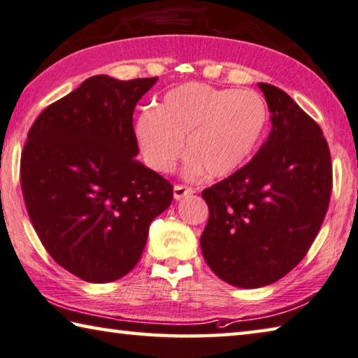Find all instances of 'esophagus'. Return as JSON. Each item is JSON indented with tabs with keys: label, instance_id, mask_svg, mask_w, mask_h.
<instances>
[{
	"label": "esophagus",
	"instance_id": "obj_1",
	"mask_svg": "<svg viewBox=\"0 0 358 358\" xmlns=\"http://www.w3.org/2000/svg\"><path fill=\"white\" fill-rule=\"evenodd\" d=\"M195 192L192 189V187H187V185H174V199H182L185 196L192 195V193Z\"/></svg>",
	"mask_w": 358,
	"mask_h": 358
}]
</instances>
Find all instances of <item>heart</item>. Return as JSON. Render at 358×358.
<instances>
[{
    "label": "heart",
    "mask_w": 358,
    "mask_h": 358,
    "mask_svg": "<svg viewBox=\"0 0 358 358\" xmlns=\"http://www.w3.org/2000/svg\"><path fill=\"white\" fill-rule=\"evenodd\" d=\"M267 105L258 92L184 83L163 96L157 110H144L135 134L148 165L168 173L187 150V174H233L258 148L267 124Z\"/></svg>",
    "instance_id": "b5f03b06"
}]
</instances>
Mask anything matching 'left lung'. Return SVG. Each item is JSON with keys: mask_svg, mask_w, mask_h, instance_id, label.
I'll return each instance as SVG.
<instances>
[{"mask_svg": "<svg viewBox=\"0 0 358 358\" xmlns=\"http://www.w3.org/2000/svg\"><path fill=\"white\" fill-rule=\"evenodd\" d=\"M272 130L245 166L201 195L204 259L239 287L272 285L305 258L327 214L334 178L327 140L280 87L259 83Z\"/></svg>", "mask_w": 358, "mask_h": 358, "instance_id": "left-lung-1", "label": "left lung"}]
</instances>
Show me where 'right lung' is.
I'll return each instance as SVG.
<instances>
[{
	"mask_svg": "<svg viewBox=\"0 0 358 358\" xmlns=\"http://www.w3.org/2000/svg\"><path fill=\"white\" fill-rule=\"evenodd\" d=\"M157 77L96 75L43 110L28 131L20 180L48 255L90 283L127 275L173 185L135 157L134 110Z\"/></svg>",
	"mask_w": 358,
	"mask_h": 358,
	"instance_id": "1",
	"label": "right lung"
}]
</instances>
